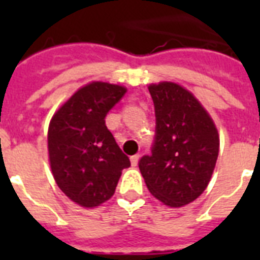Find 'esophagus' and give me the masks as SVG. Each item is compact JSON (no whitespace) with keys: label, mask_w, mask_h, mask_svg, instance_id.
Masks as SVG:
<instances>
[{"label":"esophagus","mask_w":260,"mask_h":260,"mask_svg":"<svg viewBox=\"0 0 260 260\" xmlns=\"http://www.w3.org/2000/svg\"><path fill=\"white\" fill-rule=\"evenodd\" d=\"M139 158H140V155H139V154L132 155V156H131V163H132V166H136V165H138Z\"/></svg>","instance_id":"1"}]
</instances>
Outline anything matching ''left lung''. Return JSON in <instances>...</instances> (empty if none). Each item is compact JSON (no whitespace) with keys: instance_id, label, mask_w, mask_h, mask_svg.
<instances>
[{"instance_id":"left-lung-1","label":"left lung","mask_w":260,"mask_h":260,"mask_svg":"<svg viewBox=\"0 0 260 260\" xmlns=\"http://www.w3.org/2000/svg\"><path fill=\"white\" fill-rule=\"evenodd\" d=\"M155 106L151 154L139 160L150 193L169 206L186 205L209 183L218 156V134L197 98L177 83L148 87Z\"/></svg>"}]
</instances>
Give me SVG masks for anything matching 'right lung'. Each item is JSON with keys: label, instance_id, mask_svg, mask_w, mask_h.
I'll return each instance as SVG.
<instances>
[{"label": "right lung", "instance_id": "right-lung-1", "mask_svg": "<svg viewBox=\"0 0 260 260\" xmlns=\"http://www.w3.org/2000/svg\"><path fill=\"white\" fill-rule=\"evenodd\" d=\"M125 87L93 82L79 89L54 114L48 128L51 170L67 197L85 208L114 194L121 171L131 166L106 128L105 117Z\"/></svg>", "mask_w": 260, "mask_h": 260}]
</instances>
